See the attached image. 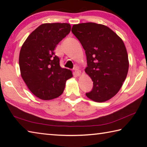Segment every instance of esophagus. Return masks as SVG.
<instances>
[{"label": "esophagus", "instance_id": "esophagus-1", "mask_svg": "<svg viewBox=\"0 0 147 147\" xmlns=\"http://www.w3.org/2000/svg\"><path fill=\"white\" fill-rule=\"evenodd\" d=\"M74 74H75L76 76H79L81 74V71L78 68H75V69H74Z\"/></svg>", "mask_w": 147, "mask_h": 147}]
</instances>
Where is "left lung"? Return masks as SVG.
I'll return each mask as SVG.
<instances>
[{"label": "left lung", "instance_id": "1", "mask_svg": "<svg viewBox=\"0 0 147 147\" xmlns=\"http://www.w3.org/2000/svg\"><path fill=\"white\" fill-rule=\"evenodd\" d=\"M71 31L85 50V72L93 82V89L86 96L97 102L108 100L120 90L128 74L124 42L112 30L100 24H74Z\"/></svg>", "mask_w": 147, "mask_h": 147}]
</instances>
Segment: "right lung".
Returning <instances> with one entry per match:
<instances>
[{
    "mask_svg": "<svg viewBox=\"0 0 147 147\" xmlns=\"http://www.w3.org/2000/svg\"><path fill=\"white\" fill-rule=\"evenodd\" d=\"M71 31L68 23H45L29 35L20 51L22 78L30 91L42 100H51L63 93L71 71L61 68L54 49Z\"/></svg>",
    "mask_w": 147,
    "mask_h": 147,
    "instance_id": "add662e5",
    "label": "right lung"
}]
</instances>
